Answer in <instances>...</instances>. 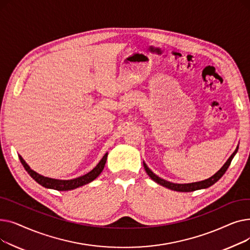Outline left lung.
<instances>
[{"label": "left lung", "mask_w": 250, "mask_h": 250, "mask_svg": "<svg viewBox=\"0 0 250 250\" xmlns=\"http://www.w3.org/2000/svg\"><path fill=\"white\" fill-rule=\"evenodd\" d=\"M238 147L236 148V150L233 152V154L229 157V159L226 161V163L222 166V168L219 170L217 173H215L213 176H211L209 178L203 180V181H199V182H192V183H173V182H170L167 181L165 179L160 178L159 176H157L155 173H153L151 170L149 169V167L147 166V164L145 162L144 163V168H145L147 174L155 181L158 183V185L167 188L171 190H176V191H181V192H189V191H194V190H198V189H203V188H208L209 187H212L214 183H216L224 173L226 172V170L228 169V167L231 164V161L233 159V157L235 156V154L237 153Z\"/></svg>", "instance_id": "1"}]
</instances>
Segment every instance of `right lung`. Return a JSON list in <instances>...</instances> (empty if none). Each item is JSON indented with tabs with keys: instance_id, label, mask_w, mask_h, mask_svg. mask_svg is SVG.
I'll return each mask as SVG.
<instances>
[{
	"instance_id": "1",
	"label": "right lung",
	"mask_w": 250,
	"mask_h": 250,
	"mask_svg": "<svg viewBox=\"0 0 250 250\" xmlns=\"http://www.w3.org/2000/svg\"><path fill=\"white\" fill-rule=\"evenodd\" d=\"M107 155H108V153L105 154L102 157L100 162L93 169H92L90 172H88L87 174L82 175L80 177H77V178L70 179V180H61V179H55V178L42 176L41 174H38L37 172H35L34 170H32L28 166V164L23 160V158L20 155H19V159L26 171H27L28 174L37 183H39V185L42 186L43 188H51V189H56V190H60V191H65V190H71V189H75L77 188L83 187V186L87 185V183L93 181L95 178H97L99 176V174L102 172V170L105 166V163H106Z\"/></svg>"
}]
</instances>
